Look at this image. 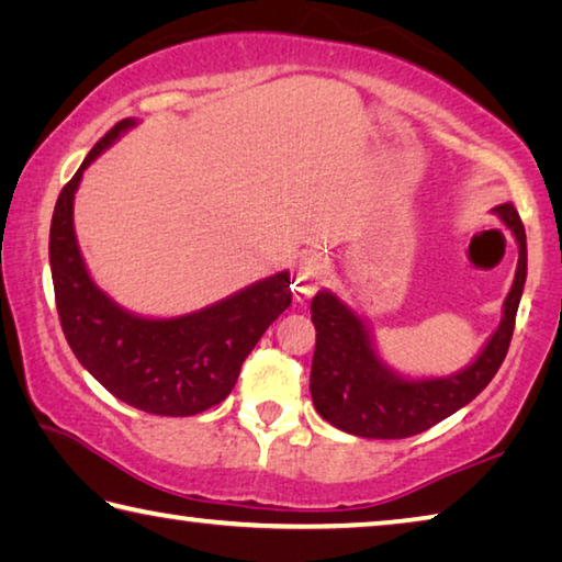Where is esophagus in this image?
Wrapping results in <instances>:
<instances>
[{
  "label": "esophagus",
  "instance_id": "34e87169",
  "mask_svg": "<svg viewBox=\"0 0 562 562\" xmlns=\"http://www.w3.org/2000/svg\"><path fill=\"white\" fill-rule=\"evenodd\" d=\"M325 280V268L317 258H302L297 265V278H294V292L300 300H307L317 292V288Z\"/></svg>",
  "mask_w": 562,
  "mask_h": 562
}]
</instances>
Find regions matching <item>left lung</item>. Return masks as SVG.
<instances>
[{"mask_svg": "<svg viewBox=\"0 0 562 562\" xmlns=\"http://www.w3.org/2000/svg\"><path fill=\"white\" fill-rule=\"evenodd\" d=\"M518 243L516 280L503 302V317L486 347L451 376L406 379L376 355L372 331L335 292L322 290L310 304L317 329L310 392L317 414L337 429L361 439H406L473 402L496 376L510 347L516 312L528 272L526 227L513 203L493 207Z\"/></svg>", "mask_w": 562, "mask_h": 562, "instance_id": "left-lung-1", "label": "left lung"}]
</instances>
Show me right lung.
I'll return each mask as SVG.
<instances>
[{
    "instance_id": "right-lung-1",
    "label": "right lung",
    "mask_w": 562,
    "mask_h": 562,
    "mask_svg": "<svg viewBox=\"0 0 562 562\" xmlns=\"http://www.w3.org/2000/svg\"><path fill=\"white\" fill-rule=\"evenodd\" d=\"M133 126V119L119 121L61 188L49 231L56 310L76 359L123 404L158 416H193L233 392L245 357L290 307V272L170 319L133 315L99 290L76 243L74 195L83 170Z\"/></svg>"
}]
</instances>
